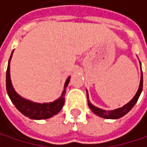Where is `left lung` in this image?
<instances>
[{
	"label": "left lung",
	"mask_w": 147,
	"mask_h": 147,
	"mask_svg": "<svg viewBox=\"0 0 147 147\" xmlns=\"http://www.w3.org/2000/svg\"><path fill=\"white\" fill-rule=\"evenodd\" d=\"M142 89H143V73L141 71V79H140V84H139V88H138V91L136 92V95L134 96V98L129 101L128 103L125 106H123L119 109H114V111H106L104 109H101L100 108H97L93 106L91 102L89 101L88 100V105L90 107V109H92V111L94 112L96 115H98L101 118H104V119H119L121 117L125 116L128 111H130V109L135 106V104L138 101L139 96L141 94L142 92ZM87 98H88V92H87ZM89 99V98H88Z\"/></svg>",
	"instance_id": "left-lung-1"
}]
</instances>
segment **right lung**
<instances>
[{"mask_svg":"<svg viewBox=\"0 0 147 147\" xmlns=\"http://www.w3.org/2000/svg\"><path fill=\"white\" fill-rule=\"evenodd\" d=\"M13 53V51H12ZM12 53L11 57L9 59V64L6 73V89L9 99L11 100L12 103L15 107L26 117H28L31 119H47L53 117L54 115L57 114L63 108L65 104V88L67 87L70 82V76L66 79L65 83V90L63 91L61 97L53 102L49 103H36L30 100H28L24 98H22L17 93L11 84V75H9V61L12 56Z\"/></svg>","mask_w":147,"mask_h":147,"instance_id":"obj_1","label":"right lung"}]
</instances>
